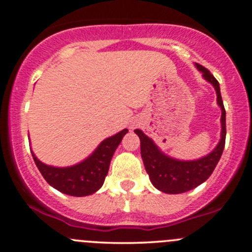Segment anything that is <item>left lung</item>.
Masks as SVG:
<instances>
[{
  "instance_id": "left-lung-1",
  "label": "left lung",
  "mask_w": 252,
  "mask_h": 252,
  "mask_svg": "<svg viewBox=\"0 0 252 252\" xmlns=\"http://www.w3.org/2000/svg\"><path fill=\"white\" fill-rule=\"evenodd\" d=\"M196 68L202 73L204 80L213 85L217 92V101L221 109V137L208 156L196 160H178L166 156L154 143V141L143 134L140 129H135V134L141 141V157L152 184L158 190L166 193H182L198 187L209 178L219 162L226 139V111L221 99L220 86L211 71L196 63Z\"/></svg>"
}]
</instances>
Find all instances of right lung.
<instances>
[{"label":"right lung","mask_w":252,"mask_h":252,"mask_svg":"<svg viewBox=\"0 0 252 252\" xmlns=\"http://www.w3.org/2000/svg\"><path fill=\"white\" fill-rule=\"evenodd\" d=\"M126 132L128 129H123L113 136L101 141L90 157L73 166H50L41 162L32 151L31 153L41 176L52 188L67 195L82 197L98 191L104 184L113 153Z\"/></svg>","instance_id":"add662e5"}]
</instances>
